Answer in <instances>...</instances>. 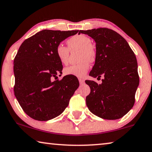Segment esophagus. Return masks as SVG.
Segmentation results:
<instances>
[{
    "mask_svg": "<svg viewBox=\"0 0 152 152\" xmlns=\"http://www.w3.org/2000/svg\"><path fill=\"white\" fill-rule=\"evenodd\" d=\"M78 80H79V83H80V85H83V84L85 83V80H84V79H83V78H79Z\"/></svg>",
    "mask_w": 152,
    "mask_h": 152,
    "instance_id": "esophagus-1",
    "label": "esophagus"
}]
</instances>
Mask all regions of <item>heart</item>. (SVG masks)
<instances>
[{"label": "heart", "mask_w": 152, "mask_h": 152, "mask_svg": "<svg viewBox=\"0 0 152 152\" xmlns=\"http://www.w3.org/2000/svg\"><path fill=\"white\" fill-rule=\"evenodd\" d=\"M68 48L63 45H59L56 47L55 54L57 59L62 64L66 65L68 63L69 49L70 50L79 49V61L78 64L72 65L64 69L66 75H71L76 77H83L87 73L90 68L89 62H94L97 57V52L92 44L91 38L85 35H76L69 38L67 41Z\"/></svg>", "instance_id": "1"}]
</instances>
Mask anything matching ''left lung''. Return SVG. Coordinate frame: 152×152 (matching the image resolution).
I'll list each match as a JSON object with an SVG mask.
<instances>
[{
  "instance_id": "left-lung-1",
  "label": "left lung",
  "mask_w": 152,
  "mask_h": 152,
  "mask_svg": "<svg viewBox=\"0 0 152 152\" xmlns=\"http://www.w3.org/2000/svg\"><path fill=\"white\" fill-rule=\"evenodd\" d=\"M96 42L97 57L89 76H104L102 83L86 80L91 93L86 97L88 110L106 120H116L126 114L134 103L139 84L136 56L124 38L111 29L80 30Z\"/></svg>"
}]
</instances>
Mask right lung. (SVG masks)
<instances>
[{
    "mask_svg": "<svg viewBox=\"0 0 152 152\" xmlns=\"http://www.w3.org/2000/svg\"><path fill=\"white\" fill-rule=\"evenodd\" d=\"M78 31L43 30L21 45L14 59V93L32 118L47 121L58 116L78 88V80L74 76L52 81L63 69L55 54L56 47Z\"/></svg>",
    "mask_w": 152,
    "mask_h": 152,
    "instance_id": "obj_1",
    "label": "right lung"
}]
</instances>
